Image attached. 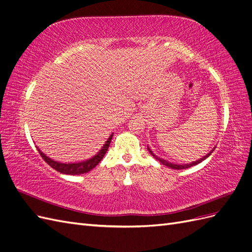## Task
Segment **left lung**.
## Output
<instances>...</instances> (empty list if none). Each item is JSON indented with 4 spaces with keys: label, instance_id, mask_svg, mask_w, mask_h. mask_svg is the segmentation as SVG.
<instances>
[{
    "label": "left lung",
    "instance_id": "left-lung-1",
    "mask_svg": "<svg viewBox=\"0 0 252 252\" xmlns=\"http://www.w3.org/2000/svg\"><path fill=\"white\" fill-rule=\"evenodd\" d=\"M147 149H148V151L150 152L151 154V156L154 157L157 161H158V162H161V164H163V165H165V166H167V167H170V168H172V169H186V168H189V167H191V166H194V165H196V164H199V163H201L202 161H204L205 158H207L211 154H212V151L213 150H211L209 154L207 155V156H205L203 158H201V159H199V161H196V162H193V163H191V164H187V165H175V164H171V163H169V162H166L165 159H162V158H158L154 152H152L150 149H149V147L147 146Z\"/></svg>",
    "mask_w": 252,
    "mask_h": 252
}]
</instances>
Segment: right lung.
<instances>
[{
    "label": "right lung",
    "mask_w": 252,
    "mask_h": 252,
    "mask_svg": "<svg viewBox=\"0 0 252 252\" xmlns=\"http://www.w3.org/2000/svg\"><path fill=\"white\" fill-rule=\"evenodd\" d=\"M113 134H111L109 136V139L106 142V144L103 146V148L98 151V154L96 156H94V158H91L90 159H87L85 162H81V163H75V164H63V163H59L56 161H52L51 158H47L45 156L43 152L37 149L39 154L41 155V157L43 158V159L46 162L50 167H52L53 169H56L57 171L64 173V174H83V173H87L89 172L91 169H94V167L101 162V159L104 158L106 151L108 150V147L110 145L111 139H112Z\"/></svg>",
    "instance_id": "obj_1"
}]
</instances>
